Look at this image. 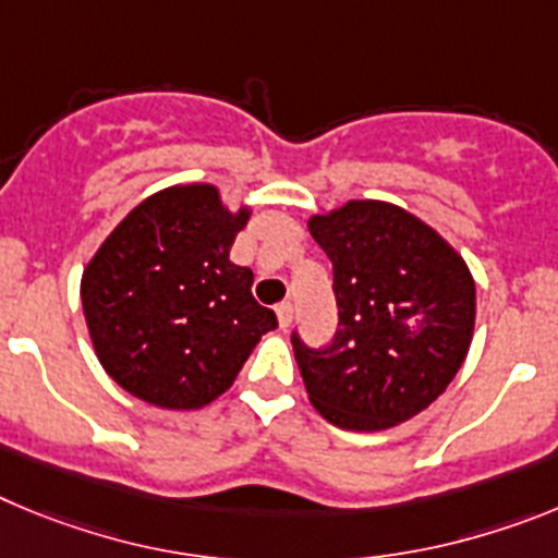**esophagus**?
Wrapping results in <instances>:
<instances>
[{"label":"esophagus","instance_id":"34e87169","mask_svg":"<svg viewBox=\"0 0 558 558\" xmlns=\"http://www.w3.org/2000/svg\"><path fill=\"white\" fill-rule=\"evenodd\" d=\"M275 314H278V325L286 330L291 325V316H294V308H291V303H280L278 308H275Z\"/></svg>","mask_w":558,"mask_h":558}]
</instances>
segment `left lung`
I'll use <instances>...</instances> for the list:
<instances>
[{"label":"left lung","mask_w":558,"mask_h":558,"mask_svg":"<svg viewBox=\"0 0 558 558\" xmlns=\"http://www.w3.org/2000/svg\"><path fill=\"white\" fill-rule=\"evenodd\" d=\"M308 230L333 264L339 303L328 348L291 339L311 405L336 428H395L428 409L464 364L473 272L441 233L384 199L314 214Z\"/></svg>","instance_id":"left-lung-1"}]
</instances>
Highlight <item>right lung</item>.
I'll use <instances>...</instances> for the list:
<instances>
[{"label":"right lung","instance_id":"add662e5","mask_svg":"<svg viewBox=\"0 0 558 558\" xmlns=\"http://www.w3.org/2000/svg\"><path fill=\"white\" fill-rule=\"evenodd\" d=\"M253 208L214 183L149 194L85 264V325L105 373L133 398L197 411L233 386L278 316L255 303L253 269L230 247Z\"/></svg>","mask_w":558,"mask_h":558}]
</instances>
